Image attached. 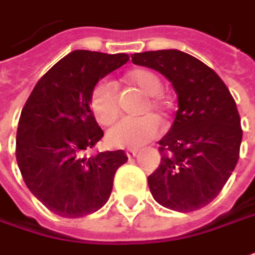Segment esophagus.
<instances>
[{"label":"esophagus","instance_id":"1","mask_svg":"<svg viewBox=\"0 0 255 255\" xmlns=\"http://www.w3.org/2000/svg\"><path fill=\"white\" fill-rule=\"evenodd\" d=\"M126 154H127L128 158H135L136 155H138V151L136 149H128Z\"/></svg>","mask_w":255,"mask_h":255}]
</instances>
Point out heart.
Segmentation results:
<instances>
[{"label":"heart","instance_id":"b5f03b06","mask_svg":"<svg viewBox=\"0 0 255 255\" xmlns=\"http://www.w3.org/2000/svg\"><path fill=\"white\" fill-rule=\"evenodd\" d=\"M128 83L135 86L144 93L145 96H149L148 101L142 107V114L149 111H154L158 116H163L166 106L161 99L159 93L162 92V82L159 76L148 69H136L127 75ZM90 107L96 120L101 126H110L113 124L120 114L119 100L114 86L107 82L101 80L93 87L90 94ZM161 131V123L154 116H144L139 119H124L116 124L109 131V141L114 146L123 148H139L142 145L152 141Z\"/></svg>","mask_w":255,"mask_h":255}]
</instances>
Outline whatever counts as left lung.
Returning <instances> with one entry per match:
<instances>
[{"mask_svg":"<svg viewBox=\"0 0 255 255\" xmlns=\"http://www.w3.org/2000/svg\"><path fill=\"white\" fill-rule=\"evenodd\" d=\"M132 63L163 75L178 94L171 129L159 141L161 163L148 176L166 209L193 212L220 193L234 171L243 129L236 101L213 69L178 49L131 55Z\"/></svg>","mask_w":255,"mask_h":255,"instance_id":"8db88e82","label":"left lung"}]
</instances>
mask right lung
Here are the masks:
<instances>
[{"mask_svg": "<svg viewBox=\"0 0 255 255\" xmlns=\"http://www.w3.org/2000/svg\"><path fill=\"white\" fill-rule=\"evenodd\" d=\"M126 53L73 50L40 77L23 106L16 162L28 189L50 212L83 217L110 198L123 149L84 156L104 132L90 109L97 82L128 62Z\"/></svg>", "mask_w": 255, "mask_h": 255, "instance_id": "obj_1", "label": "right lung"}]
</instances>
